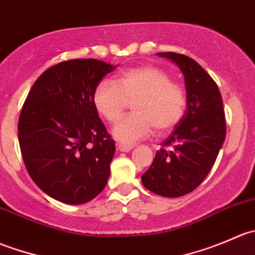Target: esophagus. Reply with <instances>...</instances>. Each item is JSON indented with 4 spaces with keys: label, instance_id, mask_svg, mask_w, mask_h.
Returning a JSON list of instances; mask_svg holds the SVG:
<instances>
[{
    "label": "esophagus",
    "instance_id": "34e87169",
    "mask_svg": "<svg viewBox=\"0 0 255 255\" xmlns=\"http://www.w3.org/2000/svg\"><path fill=\"white\" fill-rule=\"evenodd\" d=\"M118 150L120 151H125V153H127V151H129V150H132L133 149V146L132 145H126V144H118Z\"/></svg>",
    "mask_w": 255,
    "mask_h": 255
}]
</instances>
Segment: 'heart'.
Listing matches in <instances>:
<instances>
[{
	"instance_id": "1",
	"label": "heart",
	"mask_w": 255,
	"mask_h": 255,
	"mask_svg": "<svg viewBox=\"0 0 255 255\" xmlns=\"http://www.w3.org/2000/svg\"><path fill=\"white\" fill-rule=\"evenodd\" d=\"M130 115L113 128V137L121 144H133L158 133L175 128L186 111V95L171 82L165 71L151 65L121 71L116 81L104 79L96 85L92 102L97 113L110 123L121 117L128 101H133Z\"/></svg>"
}]
</instances>
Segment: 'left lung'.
Listing matches in <instances>:
<instances>
[{"label": "left lung", "instance_id": "left-lung-1", "mask_svg": "<svg viewBox=\"0 0 255 255\" xmlns=\"http://www.w3.org/2000/svg\"><path fill=\"white\" fill-rule=\"evenodd\" d=\"M184 75L186 111L161 143L150 168L142 175L145 189L164 197H180L196 189L212 169L226 138L223 101L218 86L194 59L158 53Z\"/></svg>", "mask_w": 255, "mask_h": 255}]
</instances>
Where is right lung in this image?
I'll use <instances>...</instances> for the list:
<instances>
[{"instance_id": "add662e5", "label": "right lung", "mask_w": 255, "mask_h": 255, "mask_svg": "<svg viewBox=\"0 0 255 255\" xmlns=\"http://www.w3.org/2000/svg\"><path fill=\"white\" fill-rule=\"evenodd\" d=\"M116 68L96 59L59 63L37 79L23 105L18 140L25 168L43 192L64 204H86L107 184L116 145L92 94Z\"/></svg>"}]
</instances>
